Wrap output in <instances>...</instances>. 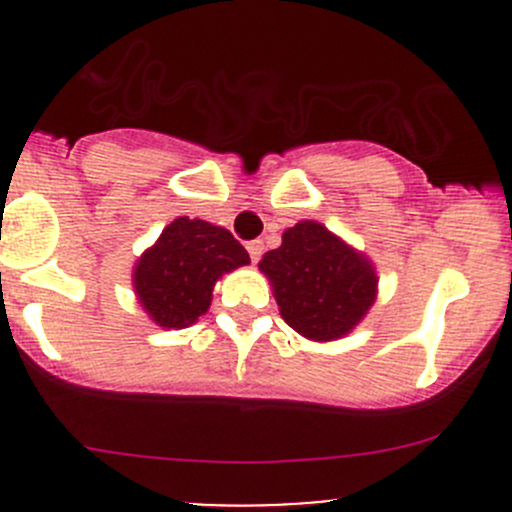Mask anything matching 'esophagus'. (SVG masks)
I'll list each match as a JSON object with an SVG mask.
<instances>
[{
  "label": "esophagus",
  "mask_w": 512,
  "mask_h": 512,
  "mask_svg": "<svg viewBox=\"0 0 512 512\" xmlns=\"http://www.w3.org/2000/svg\"><path fill=\"white\" fill-rule=\"evenodd\" d=\"M247 252H250L252 262H260L262 252H265V245H262V240H252L247 242Z\"/></svg>",
  "instance_id": "obj_1"
}]
</instances>
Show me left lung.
Wrapping results in <instances>:
<instances>
[{
  "instance_id": "1",
  "label": "left lung",
  "mask_w": 512,
  "mask_h": 512,
  "mask_svg": "<svg viewBox=\"0 0 512 512\" xmlns=\"http://www.w3.org/2000/svg\"><path fill=\"white\" fill-rule=\"evenodd\" d=\"M285 322L314 342L339 339L359 324L376 297V275L364 255L324 225L302 220L282 245L262 255Z\"/></svg>"
}]
</instances>
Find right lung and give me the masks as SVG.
<instances>
[{"instance_id":"1","label":"right lung","mask_w":512,"mask_h":512,"mask_svg":"<svg viewBox=\"0 0 512 512\" xmlns=\"http://www.w3.org/2000/svg\"><path fill=\"white\" fill-rule=\"evenodd\" d=\"M247 262V250L225 227L178 218L143 252L133 287L153 322L183 329L208 312L218 277Z\"/></svg>"}]
</instances>
